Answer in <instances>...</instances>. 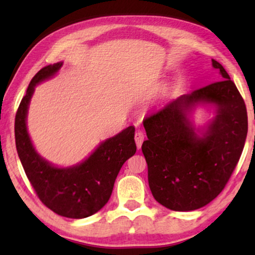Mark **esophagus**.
<instances>
[{
	"instance_id": "obj_1",
	"label": "esophagus",
	"mask_w": 255,
	"mask_h": 255,
	"mask_svg": "<svg viewBox=\"0 0 255 255\" xmlns=\"http://www.w3.org/2000/svg\"><path fill=\"white\" fill-rule=\"evenodd\" d=\"M135 141H136L137 148H140L141 147V144H143V141H144V133H143V131L138 130L135 133Z\"/></svg>"
}]
</instances>
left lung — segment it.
Listing matches in <instances>:
<instances>
[{
	"mask_svg": "<svg viewBox=\"0 0 255 255\" xmlns=\"http://www.w3.org/2000/svg\"><path fill=\"white\" fill-rule=\"evenodd\" d=\"M219 81L165 103L144 120L141 150L155 200L175 211L199 209L225 188L239 163L248 135L247 107L234 82L217 60ZM199 103L216 116L202 136L188 119Z\"/></svg>",
	"mask_w": 255,
	"mask_h": 255,
	"instance_id": "left-lung-1",
	"label": "left lung"
}]
</instances>
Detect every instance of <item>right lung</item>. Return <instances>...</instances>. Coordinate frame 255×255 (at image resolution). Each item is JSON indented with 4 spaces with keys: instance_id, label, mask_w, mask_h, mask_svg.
Here are the masks:
<instances>
[{
    "instance_id": "right-lung-1",
    "label": "right lung",
    "mask_w": 255,
    "mask_h": 255,
    "mask_svg": "<svg viewBox=\"0 0 255 255\" xmlns=\"http://www.w3.org/2000/svg\"><path fill=\"white\" fill-rule=\"evenodd\" d=\"M63 63L45 66L33 76L15 115V146L23 170L42 204L67 218L89 217L105 206L124 163L136 153L135 127L108 138L90 156L70 167H56L36 152L27 130V114L34 86L50 79Z\"/></svg>"
}]
</instances>
